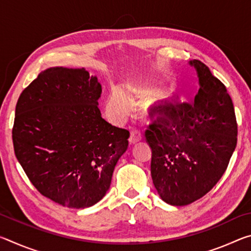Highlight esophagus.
<instances>
[{
  "label": "esophagus",
  "instance_id": "34e87169",
  "mask_svg": "<svg viewBox=\"0 0 251 251\" xmlns=\"http://www.w3.org/2000/svg\"><path fill=\"white\" fill-rule=\"evenodd\" d=\"M142 139V135H141V133H139L138 130H136V129H133L130 131V136H129V143L130 144H135V143H137V142H139Z\"/></svg>",
  "mask_w": 251,
  "mask_h": 251
}]
</instances>
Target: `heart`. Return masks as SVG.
Masks as SVG:
<instances>
[{"label": "heart", "mask_w": 251, "mask_h": 251, "mask_svg": "<svg viewBox=\"0 0 251 251\" xmlns=\"http://www.w3.org/2000/svg\"><path fill=\"white\" fill-rule=\"evenodd\" d=\"M107 108L109 113L118 120L127 116L130 108V101L124 90L115 88L112 92L107 100Z\"/></svg>", "instance_id": "1"}]
</instances>
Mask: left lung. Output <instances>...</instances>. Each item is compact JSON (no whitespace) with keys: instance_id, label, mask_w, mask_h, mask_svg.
<instances>
[{"instance_id":"obj_1","label":"left lung","mask_w":251,"mask_h":251,"mask_svg":"<svg viewBox=\"0 0 251 251\" xmlns=\"http://www.w3.org/2000/svg\"><path fill=\"white\" fill-rule=\"evenodd\" d=\"M189 64L199 79L195 100L156 106L157 117L145 131L152 182L173 206L189 205L210 192L237 145L235 109L226 86L202 62Z\"/></svg>"}]
</instances>
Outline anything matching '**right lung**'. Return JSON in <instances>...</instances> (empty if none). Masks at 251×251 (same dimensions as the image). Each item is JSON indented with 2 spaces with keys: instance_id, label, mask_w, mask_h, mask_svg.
<instances>
[{
  "instance_id": "add662e5",
  "label": "right lung",
  "mask_w": 251,
  "mask_h": 251,
  "mask_svg": "<svg viewBox=\"0 0 251 251\" xmlns=\"http://www.w3.org/2000/svg\"><path fill=\"white\" fill-rule=\"evenodd\" d=\"M101 85L85 69L50 67L20 95L12 138L33 186L54 202L87 208L109 189L129 131L101 117Z\"/></svg>"
}]
</instances>
